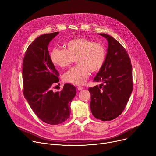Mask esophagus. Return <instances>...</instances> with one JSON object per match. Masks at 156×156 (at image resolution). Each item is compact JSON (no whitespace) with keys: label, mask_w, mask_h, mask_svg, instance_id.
Listing matches in <instances>:
<instances>
[{"label":"esophagus","mask_w":156,"mask_h":156,"mask_svg":"<svg viewBox=\"0 0 156 156\" xmlns=\"http://www.w3.org/2000/svg\"><path fill=\"white\" fill-rule=\"evenodd\" d=\"M77 89H78V90H79V91H80V90H82L83 89V87H77Z\"/></svg>","instance_id":"1"}]
</instances>
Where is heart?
Here are the masks:
<instances>
[{
    "label": "heart",
    "instance_id": "heart-1",
    "mask_svg": "<svg viewBox=\"0 0 156 156\" xmlns=\"http://www.w3.org/2000/svg\"><path fill=\"white\" fill-rule=\"evenodd\" d=\"M65 49L55 48L51 50L50 59L55 66L65 68L75 61L78 64L63 75L65 81L81 85L85 83L93 73L99 71L104 65L107 50L103 44L85 37H78L67 42Z\"/></svg>",
    "mask_w": 156,
    "mask_h": 156
}]
</instances>
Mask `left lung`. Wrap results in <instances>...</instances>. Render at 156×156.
Returning a JSON list of instances; mask_svg holds the SVG:
<instances>
[{
    "label": "left lung",
    "mask_w": 156,
    "mask_h": 156,
    "mask_svg": "<svg viewBox=\"0 0 156 156\" xmlns=\"http://www.w3.org/2000/svg\"><path fill=\"white\" fill-rule=\"evenodd\" d=\"M98 34L107 39L108 46L104 65L93 80L103 82L100 85L103 87L88 88L90 106L96 119L110 121L120 115L129 100L133 89L132 65L126 49L118 41L106 34Z\"/></svg>",
    "instance_id": "1"
}]
</instances>
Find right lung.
Instances as JSON below:
<instances>
[{"mask_svg": "<svg viewBox=\"0 0 156 156\" xmlns=\"http://www.w3.org/2000/svg\"><path fill=\"white\" fill-rule=\"evenodd\" d=\"M59 32L43 34L27 48L23 63V94L36 115L44 122L58 125L70 115V104L76 94L75 87L66 83L61 91L52 90L59 73L48 51L50 41Z\"/></svg>", "mask_w": 156, "mask_h": 156, "instance_id": "obj_1", "label": "right lung"}]
</instances>
